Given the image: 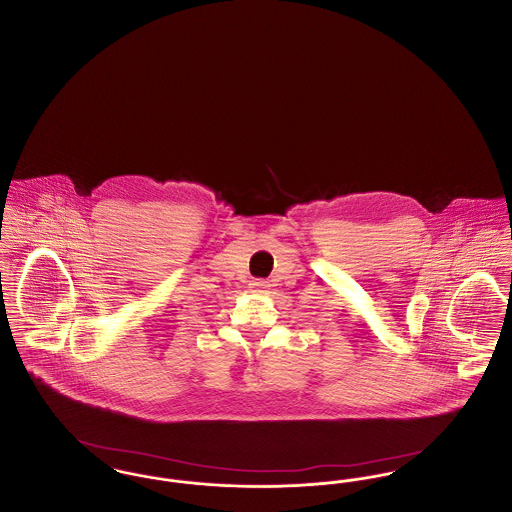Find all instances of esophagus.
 <instances>
[{
  "mask_svg": "<svg viewBox=\"0 0 512 512\" xmlns=\"http://www.w3.org/2000/svg\"><path fill=\"white\" fill-rule=\"evenodd\" d=\"M251 288H253V292L257 293H265L267 292L268 284L265 280H253L251 284H249Z\"/></svg>",
  "mask_w": 512,
  "mask_h": 512,
  "instance_id": "esophagus-1",
  "label": "esophagus"
}]
</instances>
